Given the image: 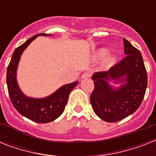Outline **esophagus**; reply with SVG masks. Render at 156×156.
I'll return each mask as SVG.
<instances>
[{
    "instance_id": "1",
    "label": "esophagus",
    "mask_w": 156,
    "mask_h": 156,
    "mask_svg": "<svg viewBox=\"0 0 156 156\" xmlns=\"http://www.w3.org/2000/svg\"><path fill=\"white\" fill-rule=\"evenodd\" d=\"M90 76H91V73L89 71H87V72H84V73L82 74V78H90Z\"/></svg>"
}]
</instances>
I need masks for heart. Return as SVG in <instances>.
Returning a JSON list of instances; mask_svg holds the SVG:
<instances>
[{
	"label": "heart",
	"instance_id": "1",
	"mask_svg": "<svg viewBox=\"0 0 156 156\" xmlns=\"http://www.w3.org/2000/svg\"><path fill=\"white\" fill-rule=\"evenodd\" d=\"M107 53H108V51H107L106 49H101L96 53V56H97L98 58H103V57H104V56H106ZM111 61L112 59H110V60H109V62H111Z\"/></svg>",
	"mask_w": 156,
	"mask_h": 156
}]
</instances>
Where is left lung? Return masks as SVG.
Returning <instances> with one entry per match:
<instances>
[{"label": "left lung", "instance_id": "8db88e82", "mask_svg": "<svg viewBox=\"0 0 156 156\" xmlns=\"http://www.w3.org/2000/svg\"><path fill=\"white\" fill-rule=\"evenodd\" d=\"M123 40L126 56L108 71L97 72L92 76L95 88L90 104L95 113L107 122H116L133 113L143 102L147 87V73L142 54L128 40ZM111 79L126 83L118 89H112L106 81Z\"/></svg>", "mask_w": 156, "mask_h": 156}]
</instances>
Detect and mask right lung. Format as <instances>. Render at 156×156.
Returning a JSON list of instances; mask_svg holds the SVG:
<instances>
[{"label":"right lung","mask_w":156,"mask_h":156,"mask_svg":"<svg viewBox=\"0 0 156 156\" xmlns=\"http://www.w3.org/2000/svg\"><path fill=\"white\" fill-rule=\"evenodd\" d=\"M38 35H46V34L40 33L34 35L14 50L7 68L6 83L11 102L19 113L37 123H48L56 120L62 114L68 101L69 93L78 83L74 82L63 86L54 94L44 99L28 98L21 92L16 81V70L18 61L26 48Z\"/></svg>","instance_id":"obj_1"}]
</instances>
